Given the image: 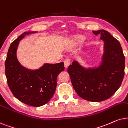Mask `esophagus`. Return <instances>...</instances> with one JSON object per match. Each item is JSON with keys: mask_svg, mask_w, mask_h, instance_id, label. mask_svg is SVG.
I'll list each match as a JSON object with an SVG mask.
<instances>
[{"mask_svg": "<svg viewBox=\"0 0 128 128\" xmlns=\"http://www.w3.org/2000/svg\"><path fill=\"white\" fill-rule=\"evenodd\" d=\"M70 61L71 59L69 58H66L64 60V66H65L66 68H67L68 67L70 64Z\"/></svg>", "mask_w": 128, "mask_h": 128, "instance_id": "esophagus-1", "label": "esophagus"}]
</instances>
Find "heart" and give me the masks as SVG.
<instances>
[{"instance_id":"obj_1","label":"heart","mask_w":128,"mask_h":128,"mask_svg":"<svg viewBox=\"0 0 128 128\" xmlns=\"http://www.w3.org/2000/svg\"><path fill=\"white\" fill-rule=\"evenodd\" d=\"M82 39V38L81 37H76V38L74 39V43H77V42H81Z\"/></svg>"}]
</instances>
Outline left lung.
Returning a JSON list of instances; mask_svg holds the SVG:
<instances>
[{
	"instance_id": "1",
	"label": "left lung",
	"mask_w": 128,
	"mask_h": 128,
	"mask_svg": "<svg viewBox=\"0 0 128 128\" xmlns=\"http://www.w3.org/2000/svg\"><path fill=\"white\" fill-rule=\"evenodd\" d=\"M105 42L103 62L98 68L85 69L74 61L68 67L73 88L84 100L105 101L119 89L125 75V56L120 42L104 30L93 31Z\"/></svg>"
}]
</instances>
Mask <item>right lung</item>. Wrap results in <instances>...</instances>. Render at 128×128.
I'll list each match as a JSON object with an SVG mask.
<instances>
[{"instance_id": "obj_1", "label": "right lung", "mask_w": 128, "mask_h": 128, "mask_svg": "<svg viewBox=\"0 0 128 128\" xmlns=\"http://www.w3.org/2000/svg\"><path fill=\"white\" fill-rule=\"evenodd\" d=\"M34 32H24L12 42L5 61V74L8 87L13 95L25 104L40 106L53 96L57 78L64 71L63 62L46 64L37 70H29L22 66L16 57L18 42L26 35Z\"/></svg>"}]
</instances>
